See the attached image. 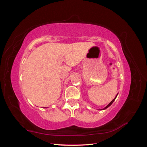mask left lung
<instances>
[{
  "label": "left lung",
  "instance_id": "left-lung-1",
  "mask_svg": "<svg viewBox=\"0 0 147 147\" xmlns=\"http://www.w3.org/2000/svg\"><path fill=\"white\" fill-rule=\"evenodd\" d=\"M117 95H118V94H117ZM117 96H116V97H115V99H113L112 100V101H111V102H110V104H109L108 105H107V106L105 107V108H104V109H107V107H109V106H110L111 105H112V103H113V102H114V100H115V99H116V97H117Z\"/></svg>",
  "mask_w": 147,
  "mask_h": 147
}]
</instances>
